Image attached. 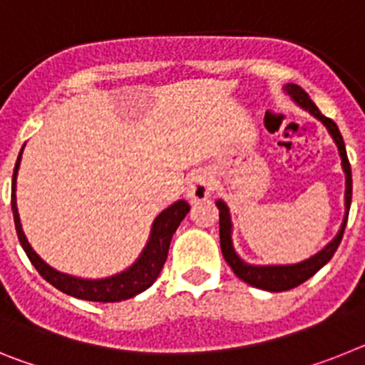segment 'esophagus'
I'll return each instance as SVG.
<instances>
[{
	"label": "esophagus",
	"mask_w": 365,
	"mask_h": 365,
	"mask_svg": "<svg viewBox=\"0 0 365 365\" xmlns=\"http://www.w3.org/2000/svg\"><path fill=\"white\" fill-rule=\"evenodd\" d=\"M212 179L206 172H193L186 182V197L192 202L205 201L212 193Z\"/></svg>",
	"instance_id": "34e87169"
}]
</instances>
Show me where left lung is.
<instances>
[{
    "label": "left lung",
    "mask_w": 365,
    "mask_h": 365,
    "mask_svg": "<svg viewBox=\"0 0 365 365\" xmlns=\"http://www.w3.org/2000/svg\"><path fill=\"white\" fill-rule=\"evenodd\" d=\"M285 91L294 98L296 104L302 106L303 109H307V111L311 113V115H314L318 120L324 122V125L329 130L331 137L334 138V143H336L338 151H340V157H341V168H344V172H346V217H344V222H341V228L336 234V237H334V240L331 241L324 250H320V252L316 254V256L302 261V263H298V265L254 267V265H247V263H243V261L237 257V254L234 252V248H232V240H230V228H232L230 214H228V208L225 202L222 201L215 202L219 208V240H221V252L222 256H225V261L232 267L235 276H237L240 279H243L245 283L257 287V289H263V291H270V292L291 291V289H294V287L302 285L303 282H307L311 276H314V274L334 256L338 245H340L341 237H344V230H346L347 217H349L351 193H353L351 164H349V159H347L346 144H344V138H341L338 125L334 124L331 118L322 115L320 109L316 108L314 102L309 98L307 93L303 91L299 86H296V83H289V86H285Z\"/></svg>",
    "instance_id": "8db88e82"
}]
</instances>
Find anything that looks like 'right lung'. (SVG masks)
<instances>
[{
  "instance_id": "obj_1",
  "label": "right lung",
  "mask_w": 365,
  "mask_h": 365,
  "mask_svg": "<svg viewBox=\"0 0 365 365\" xmlns=\"http://www.w3.org/2000/svg\"><path fill=\"white\" fill-rule=\"evenodd\" d=\"M24 151V148H21ZM21 151L18 155L14 166V175H12V195H11V205H12V214H14V225H16V234L18 240L24 247L25 254L31 259V263L36 267L40 276L56 287L58 291L66 292V294L74 296L80 299H89V302H122V299L133 298V296L140 294L146 291L148 287L153 285L157 276L163 270L164 263H166L168 250H170V241H172L173 234H175L177 227L180 221L186 217L190 212V205L186 201H177L170 208L157 215L153 221V228H151L150 241H148L144 252L140 254L135 265L124 272L111 276L106 279H80L67 276V274L58 272V270L51 269L40 256H38L32 247L29 245L27 237H25L24 230H21V222H19L18 215V206H16V177H18V168L19 160H21Z\"/></svg>"
}]
</instances>
